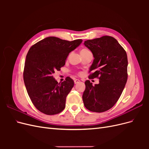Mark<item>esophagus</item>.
<instances>
[{
    "label": "esophagus",
    "mask_w": 149,
    "mask_h": 149,
    "mask_svg": "<svg viewBox=\"0 0 149 149\" xmlns=\"http://www.w3.org/2000/svg\"><path fill=\"white\" fill-rule=\"evenodd\" d=\"M74 84H77V83H78L79 82V79H75L74 81Z\"/></svg>",
    "instance_id": "obj_1"
}]
</instances>
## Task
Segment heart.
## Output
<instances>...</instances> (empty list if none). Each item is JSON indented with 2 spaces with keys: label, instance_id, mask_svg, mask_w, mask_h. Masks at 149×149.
Instances as JSON below:
<instances>
[{
  "label": "heart",
  "instance_id": "heart-1",
  "mask_svg": "<svg viewBox=\"0 0 149 149\" xmlns=\"http://www.w3.org/2000/svg\"><path fill=\"white\" fill-rule=\"evenodd\" d=\"M89 50H88L87 49H82L81 50L80 52V53H84V52H88Z\"/></svg>",
  "mask_w": 149,
  "mask_h": 149
}]
</instances>
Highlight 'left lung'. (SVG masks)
<instances>
[{
    "instance_id": "8db88e82",
    "label": "left lung",
    "mask_w": 149,
    "mask_h": 149,
    "mask_svg": "<svg viewBox=\"0 0 149 149\" xmlns=\"http://www.w3.org/2000/svg\"><path fill=\"white\" fill-rule=\"evenodd\" d=\"M84 45L94 59L90 67L89 79L97 78L100 83L93 86L85 81L83 101L90 111L102 112L110 109L119 99L127 80V56L114 38L103 36L85 41Z\"/></svg>"
}]
</instances>
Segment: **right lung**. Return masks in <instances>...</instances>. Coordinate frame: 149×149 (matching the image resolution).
Listing matches in <instances>:
<instances>
[{
	"instance_id": "right-lung-1",
	"label": "right lung",
	"mask_w": 149,
	"mask_h": 149,
	"mask_svg": "<svg viewBox=\"0 0 149 149\" xmlns=\"http://www.w3.org/2000/svg\"><path fill=\"white\" fill-rule=\"evenodd\" d=\"M82 42L81 39L70 42L49 37L30 48L26 56L24 80L31 102L40 112L54 115L65 109L66 96L74 81L67 77L58 83L53 74L65 65L69 53Z\"/></svg>"
}]
</instances>
